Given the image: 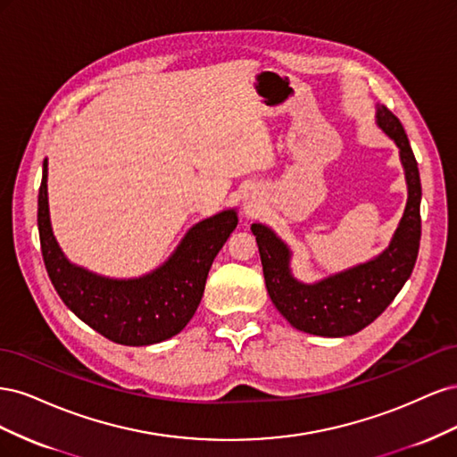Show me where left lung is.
Wrapping results in <instances>:
<instances>
[{
    "label": "left lung",
    "mask_w": 457,
    "mask_h": 457,
    "mask_svg": "<svg viewBox=\"0 0 457 457\" xmlns=\"http://www.w3.org/2000/svg\"><path fill=\"white\" fill-rule=\"evenodd\" d=\"M379 128L400 148L408 204L395 238L370 262L307 286L289 274L287 247L262 225H252L259 245L262 276L274 307L294 328L312 336L343 337L364 329L391 305L416 265L421 240V181L416 156L400 120L386 106L378 110Z\"/></svg>",
    "instance_id": "8db88e82"
}]
</instances>
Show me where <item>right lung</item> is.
I'll return each mask as SVG.
<instances>
[{
	"label": "right lung",
	"instance_id": "add662e5",
	"mask_svg": "<svg viewBox=\"0 0 457 457\" xmlns=\"http://www.w3.org/2000/svg\"><path fill=\"white\" fill-rule=\"evenodd\" d=\"M232 210L192 227L163 267L137 280H108L74 267L54 242L47 205V160L37 195L41 255L64 305L106 339L141 347L177 336L195 316L207 272L237 228Z\"/></svg>",
	"mask_w": 457,
	"mask_h": 457
}]
</instances>
